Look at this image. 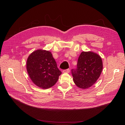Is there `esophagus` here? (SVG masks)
I'll return each mask as SVG.
<instances>
[{"mask_svg":"<svg viewBox=\"0 0 125 125\" xmlns=\"http://www.w3.org/2000/svg\"><path fill=\"white\" fill-rule=\"evenodd\" d=\"M70 70L69 69H66V70H63V73H70Z\"/></svg>","mask_w":125,"mask_h":125,"instance_id":"1","label":"esophagus"}]
</instances>
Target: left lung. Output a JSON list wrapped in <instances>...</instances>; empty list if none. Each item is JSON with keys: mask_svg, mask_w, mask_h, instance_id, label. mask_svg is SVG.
<instances>
[{"mask_svg": "<svg viewBox=\"0 0 125 125\" xmlns=\"http://www.w3.org/2000/svg\"><path fill=\"white\" fill-rule=\"evenodd\" d=\"M102 69V60L98 54L83 51L78 58L77 69L72 70L73 81L78 87L88 88L98 79Z\"/></svg>", "mask_w": 125, "mask_h": 125, "instance_id": "obj_1", "label": "left lung"}]
</instances>
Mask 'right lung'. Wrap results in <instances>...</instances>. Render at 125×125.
Segmentation results:
<instances>
[{"instance_id": "1", "label": "right lung", "mask_w": 125, "mask_h": 125, "mask_svg": "<svg viewBox=\"0 0 125 125\" xmlns=\"http://www.w3.org/2000/svg\"><path fill=\"white\" fill-rule=\"evenodd\" d=\"M26 68L32 83L42 89L54 85L62 73L51 52L43 49L31 53L27 59Z\"/></svg>"}]
</instances>
